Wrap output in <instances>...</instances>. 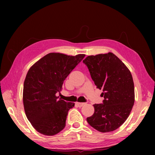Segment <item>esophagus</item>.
I'll return each mask as SVG.
<instances>
[{
  "label": "esophagus",
  "mask_w": 155,
  "mask_h": 155,
  "mask_svg": "<svg viewBox=\"0 0 155 155\" xmlns=\"http://www.w3.org/2000/svg\"><path fill=\"white\" fill-rule=\"evenodd\" d=\"M76 104H77V105L78 107H83V105H84L86 103H78V102H77V103H76Z\"/></svg>",
  "instance_id": "34e87169"
}]
</instances>
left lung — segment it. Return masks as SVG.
<instances>
[{
  "instance_id": "obj_1",
  "label": "left lung",
  "mask_w": 155,
  "mask_h": 155,
  "mask_svg": "<svg viewBox=\"0 0 155 155\" xmlns=\"http://www.w3.org/2000/svg\"><path fill=\"white\" fill-rule=\"evenodd\" d=\"M97 87L103 89L104 99L94 104V114L88 123L99 132L117 129L129 116L134 103L132 74L123 62L112 52L91 55L83 60Z\"/></svg>"
}]
</instances>
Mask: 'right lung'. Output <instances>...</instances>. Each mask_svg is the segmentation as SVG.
<instances>
[{
	"mask_svg": "<svg viewBox=\"0 0 155 155\" xmlns=\"http://www.w3.org/2000/svg\"><path fill=\"white\" fill-rule=\"evenodd\" d=\"M84 57L51 52L28 70L23 87V104L28 120L38 133L52 136L65 127L68 112L74 103L58 99L56 94Z\"/></svg>",
	"mask_w": 155,
	"mask_h": 155,
	"instance_id": "obj_1",
	"label": "right lung"
}]
</instances>
